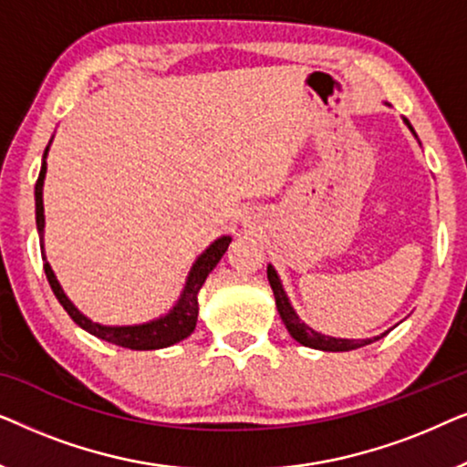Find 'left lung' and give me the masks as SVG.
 <instances>
[{"instance_id": "8db88e82", "label": "left lung", "mask_w": 467, "mask_h": 467, "mask_svg": "<svg viewBox=\"0 0 467 467\" xmlns=\"http://www.w3.org/2000/svg\"><path fill=\"white\" fill-rule=\"evenodd\" d=\"M406 125L412 130V125L408 123V120H406ZM267 280H270L274 297H276V308H278L280 318H283L285 327L289 329V334L296 337L299 344H304V347L318 348V350H329V353H340V350L361 348V347H366V344L379 340V337L385 336V334H382V336H376V337H366V340H342V337H329V336L318 334V331L310 329L308 325L299 321V317L296 315V310L291 308L289 299H286V296H285L283 285H280V280H278V274L274 272L272 265H267Z\"/></svg>"}]
</instances>
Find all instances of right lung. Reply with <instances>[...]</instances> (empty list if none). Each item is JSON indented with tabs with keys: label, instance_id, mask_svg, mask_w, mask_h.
<instances>
[{
	"label": "right lung",
	"instance_id": "add662e5",
	"mask_svg": "<svg viewBox=\"0 0 467 467\" xmlns=\"http://www.w3.org/2000/svg\"><path fill=\"white\" fill-rule=\"evenodd\" d=\"M47 150H44L42 170H40V176H37V182H36V225H37V234H40L42 251H44L42 187H44V176H47ZM229 242H232V238H229V235H223V238L214 240L213 244H210V248H206V253L200 254V259L195 261L193 267H191L182 296H181V299H178V304L174 306V310H170V315L157 318V321L144 323V325H131V327H106V325L88 321V318L85 315H80L78 308L69 302L66 293H63L61 285L57 283L55 274H53V270H50V264L47 261V257H42V259H44V272H47L50 289H53L55 297L59 299L63 310L72 317V321L76 325H80L82 329H87L88 334L101 337V340L117 344V347L131 348V350H155V348L171 347V344L181 342L187 336L193 334L195 323H197V310H200V306H197V293H200L202 285L206 283L208 274L214 270L223 254H225Z\"/></svg>",
	"mask_w": 467,
	"mask_h": 467
}]
</instances>
